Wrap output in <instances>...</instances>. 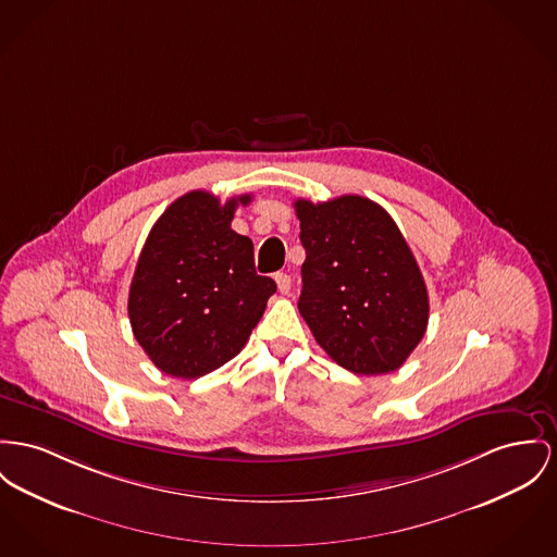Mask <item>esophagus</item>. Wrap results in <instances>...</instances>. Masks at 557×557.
Instances as JSON below:
<instances>
[{
	"label": "esophagus",
	"instance_id": "obj_1",
	"mask_svg": "<svg viewBox=\"0 0 557 557\" xmlns=\"http://www.w3.org/2000/svg\"><path fill=\"white\" fill-rule=\"evenodd\" d=\"M274 281H276V287H278V292L281 294H289L292 292V276L289 274H285V272H278L276 276H274Z\"/></svg>",
	"mask_w": 557,
	"mask_h": 557
}]
</instances>
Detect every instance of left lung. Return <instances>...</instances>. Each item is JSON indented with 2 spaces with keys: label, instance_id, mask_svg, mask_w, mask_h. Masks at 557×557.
I'll return each mask as SVG.
<instances>
[{
  "label": "left lung",
  "instance_id": "1",
  "mask_svg": "<svg viewBox=\"0 0 557 557\" xmlns=\"http://www.w3.org/2000/svg\"><path fill=\"white\" fill-rule=\"evenodd\" d=\"M301 263L297 308L344 370H399L429 325L422 272L393 218L370 198L296 200Z\"/></svg>",
  "mask_w": 557,
  "mask_h": 557
}]
</instances>
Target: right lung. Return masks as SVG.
<instances>
[{"mask_svg": "<svg viewBox=\"0 0 557 557\" xmlns=\"http://www.w3.org/2000/svg\"><path fill=\"white\" fill-rule=\"evenodd\" d=\"M251 194L187 191L153 223L128 292L133 334L151 363L194 380L247 344L276 283L256 272L251 238L230 223Z\"/></svg>", "mask_w": 557, "mask_h": 557, "instance_id": "right-lung-1", "label": "right lung"}]
</instances>
